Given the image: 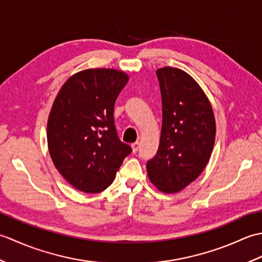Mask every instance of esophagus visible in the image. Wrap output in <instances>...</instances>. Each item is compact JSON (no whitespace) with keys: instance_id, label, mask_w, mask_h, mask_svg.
<instances>
[{"instance_id":"1","label":"esophagus","mask_w":262,"mask_h":262,"mask_svg":"<svg viewBox=\"0 0 262 262\" xmlns=\"http://www.w3.org/2000/svg\"><path fill=\"white\" fill-rule=\"evenodd\" d=\"M138 147H140V142H135L132 144V148H133V152H137L138 151Z\"/></svg>"}]
</instances>
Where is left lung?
<instances>
[{
	"label": "left lung",
	"instance_id": "obj_1",
	"mask_svg": "<svg viewBox=\"0 0 262 262\" xmlns=\"http://www.w3.org/2000/svg\"><path fill=\"white\" fill-rule=\"evenodd\" d=\"M162 97V129L157 155L147 161L149 180L173 193L199 177L213 152L216 125L208 98L192 77L179 69L157 71Z\"/></svg>",
	"mask_w": 262,
	"mask_h": 262
}]
</instances>
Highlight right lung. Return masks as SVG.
Instances as JSON below:
<instances>
[{"label":"right lung","instance_id":"right-lung-1","mask_svg":"<svg viewBox=\"0 0 262 262\" xmlns=\"http://www.w3.org/2000/svg\"><path fill=\"white\" fill-rule=\"evenodd\" d=\"M128 82L124 72L90 69L60 88L47 122L49 154L64 179L83 192L103 191L113 183L132 147L115 127L116 99Z\"/></svg>","mask_w":262,"mask_h":262}]
</instances>
